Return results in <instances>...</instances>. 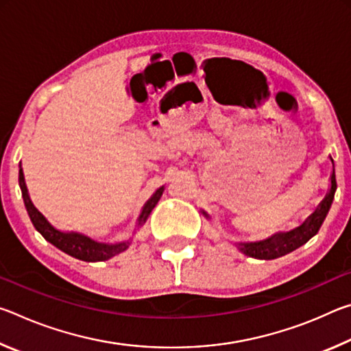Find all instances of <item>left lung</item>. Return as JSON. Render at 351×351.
<instances>
[{
	"label": "left lung",
	"mask_w": 351,
	"mask_h": 351,
	"mask_svg": "<svg viewBox=\"0 0 351 351\" xmlns=\"http://www.w3.org/2000/svg\"><path fill=\"white\" fill-rule=\"evenodd\" d=\"M332 162V159H331ZM331 186L326 197L324 198L322 203L314 210L313 215L306 219V221L295 228L289 232H277L271 235L269 239L261 240V241H252V243H237V247L240 249L243 254L249 255V257L260 258V260H274L282 257V255H287L293 252L294 249L300 247L302 245L317 234V230L322 226L324 219L328 213L332 199H335V192H336V175H335V164H332V173H331ZM204 217L209 218V215L203 210Z\"/></svg>",
	"instance_id": "obj_1"
}]
</instances>
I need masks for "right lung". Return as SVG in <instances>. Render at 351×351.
<instances>
[{"instance_id": "add662e5", "label": "right lung", "mask_w": 351, "mask_h": 351, "mask_svg": "<svg viewBox=\"0 0 351 351\" xmlns=\"http://www.w3.org/2000/svg\"><path fill=\"white\" fill-rule=\"evenodd\" d=\"M19 182L21 187V195L23 199H25V206L26 210L31 217V221L34 224V228L38 230V232L45 237V240H47L51 245H54L56 247L60 249L64 254L71 255V257L79 258L83 261H105L111 257H114L116 254H121L122 251H125L128 247L130 241H122V243H116V245H110V243H100L90 239V237L79 234V232H62V230L56 229L47 219L43 217V213H40L37 207L34 206V203L29 198V192L26 187V181H25V175H23V169H20L19 173ZM164 192V186L159 187L156 192L153 193V197L147 201L142 207V212L138 218V226H142L145 221L148 215H150L152 210L154 209V206L158 204L159 198L162 197Z\"/></svg>"}]
</instances>
